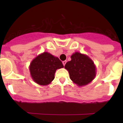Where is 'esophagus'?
Returning <instances> with one entry per match:
<instances>
[{
  "label": "esophagus",
  "mask_w": 123,
  "mask_h": 123,
  "mask_svg": "<svg viewBox=\"0 0 123 123\" xmlns=\"http://www.w3.org/2000/svg\"><path fill=\"white\" fill-rule=\"evenodd\" d=\"M66 63H67V61H64L62 62V64H63V65H64V66H65V65Z\"/></svg>",
  "instance_id": "1"
}]
</instances>
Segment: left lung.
Listing matches in <instances>:
<instances>
[{
	"label": "left lung",
	"mask_w": 123,
	"mask_h": 123,
	"mask_svg": "<svg viewBox=\"0 0 123 123\" xmlns=\"http://www.w3.org/2000/svg\"><path fill=\"white\" fill-rule=\"evenodd\" d=\"M65 68L68 71L70 79L78 86H85L91 82L96 75L93 62L87 56L75 52L71 56Z\"/></svg>",
	"instance_id": "left-lung-1"
}]
</instances>
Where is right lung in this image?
Instances as JSON below:
<instances>
[{"mask_svg":"<svg viewBox=\"0 0 123 123\" xmlns=\"http://www.w3.org/2000/svg\"><path fill=\"white\" fill-rule=\"evenodd\" d=\"M63 67L64 65L59 58L44 52L33 59L30 64V71L36 83L46 86L54 79L56 70Z\"/></svg>","mask_w":123,"mask_h":123,"instance_id":"obj_1","label":"right lung"}]
</instances>
